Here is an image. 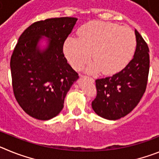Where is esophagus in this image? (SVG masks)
<instances>
[{"instance_id":"esophagus-1","label":"esophagus","mask_w":159,"mask_h":159,"mask_svg":"<svg viewBox=\"0 0 159 159\" xmlns=\"http://www.w3.org/2000/svg\"><path fill=\"white\" fill-rule=\"evenodd\" d=\"M86 77H87V78H88V79H89L90 80H92V81H94V80H93V79H92V78H91V77H88V76H86Z\"/></svg>"}]
</instances>
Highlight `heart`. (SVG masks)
<instances>
[{
    "label": "heart",
    "instance_id": "b5f03b06",
    "mask_svg": "<svg viewBox=\"0 0 159 159\" xmlns=\"http://www.w3.org/2000/svg\"><path fill=\"white\" fill-rule=\"evenodd\" d=\"M78 38L69 36L64 44V52L75 69L81 67L92 57L88 65L91 73L102 70L106 75H113L124 68L131 60L136 46L134 32L111 22L92 21L83 25Z\"/></svg>",
    "mask_w": 159,
    "mask_h": 159
}]
</instances>
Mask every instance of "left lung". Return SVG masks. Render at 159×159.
<instances>
[{"mask_svg":"<svg viewBox=\"0 0 159 159\" xmlns=\"http://www.w3.org/2000/svg\"><path fill=\"white\" fill-rule=\"evenodd\" d=\"M136 49L129 64L115 75L95 80L94 111L103 119L116 120L130 113L146 91L150 68L149 48L137 30Z\"/></svg>","mask_w":159,"mask_h":159,"instance_id":"obj_1","label":"left lung"}]
</instances>
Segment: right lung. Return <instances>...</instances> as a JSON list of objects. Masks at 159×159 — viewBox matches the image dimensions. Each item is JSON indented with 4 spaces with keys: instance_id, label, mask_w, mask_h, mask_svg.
<instances>
[{
    "instance_id": "add662e5",
    "label": "right lung",
    "mask_w": 159,
    "mask_h": 159,
    "mask_svg": "<svg viewBox=\"0 0 159 159\" xmlns=\"http://www.w3.org/2000/svg\"><path fill=\"white\" fill-rule=\"evenodd\" d=\"M75 17L46 19L31 25L19 37L10 60L13 93L29 116L48 120L61 111L78 73L67 64L64 41L77 21ZM48 39L41 49L39 41Z\"/></svg>"
}]
</instances>
